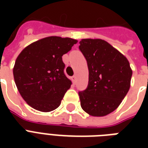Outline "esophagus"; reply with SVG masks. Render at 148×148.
Listing matches in <instances>:
<instances>
[{"instance_id": "34e87169", "label": "esophagus", "mask_w": 148, "mask_h": 148, "mask_svg": "<svg viewBox=\"0 0 148 148\" xmlns=\"http://www.w3.org/2000/svg\"><path fill=\"white\" fill-rule=\"evenodd\" d=\"M71 80H72V82H73V83L74 84L76 83V76H75V75H74L73 77H71Z\"/></svg>"}]
</instances>
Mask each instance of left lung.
Instances as JSON below:
<instances>
[{
    "mask_svg": "<svg viewBox=\"0 0 148 148\" xmlns=\"http://www.w3.org/2000/svg\"><path fill=\"white\" fill-rule=\"evenodd\" d=\"M79 49L89 69V84L79 92L81 106L93 116H104L118 108L131 86L132 71L127 58L101 39H82Z\"/></svg>",
    "mask_w": 148,
    "mask_h": 148,
    "instance_id": "obj_1",
    "label": "left lung"
}]
</instances>
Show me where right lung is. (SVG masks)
Listing matches in <instances>:
<instances>
[{
  "instance_id": "obj_1",
  "label": "right lung",
  "mask_w": 148,
  "mask_h": 148,
  "mask_svg": "<svg viewBox=\"0 0 148 148\" xmlns=\"http://www.w3.org/2000/svg\"><path fill=\"white\" fill-rule=\"evenodd\" d=\"M77 40L49 36L31 43L15 62L13 77L23 99L38 111L51 112L61 104L71 81L64 74L62 56Z\"/></svg>"
}]
</instances>
